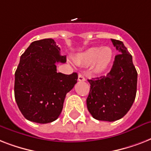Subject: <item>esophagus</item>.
Listing matches in <instances>:
<instances>
[{"instance_id": "obj_1", "label": "esophagus", "mask_w": 151, "mask_h": 151, "mask_svg": "<svg viewBox=\"0 0 151 151\" xmlns=\"http://www.w3.org/2000/svg\"><path fill=\"white\" fill-rule=\"evenodd\" d=\"M78 81H85V76L83 75V74H81V73H79V74H78Z\"/></svg>"}]
</instances>
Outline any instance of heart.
I'll return each instance as SVG.
<instances>
[{"label":"heart","mask_w":151,"mask_h":151,"mask_svg":"<svg viewBox=\"0 0 151 151\" xmlns=\"http://www.w3.org/2000/svg\"><path fill=\"white\" fill-rule=\"evenodd\" d=\"M113 58V52L109 47H93L80 54L76 59L79 65H90L93 63L96 72L101 73L110 65Z\"/></svg>","instance_id":"heart-1"}]
</instances>
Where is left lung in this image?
<instances>
[{"mask_svg":"<svg viewBox=\"0 0 151 151\" xmlns=\"http://www.w3.org/2000/svg\"><path fill=\"white\" fill-rule=\"evenodd\" d=\"M120 54L115 56L106 76L88 80L90 92L87 107L95 119L114 122L124 117L133 104L137 88V71L132 56L123 42L111 39Z\"/></svg>","mask_w":151,"mask_h":151,"instance_id":"obj_1","label":"left lung"}]
</instances>
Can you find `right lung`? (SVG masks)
Listing matches in <instances>:
<instances>
[{
    "label": "right lung",
    "instance_id": "right-lung-1",
    "mask_svg": "<svg viewBox=\"0 0 151 151\" xmlns=\"http://www.w3.org/2000/svg\"><path fill=\"white\" fill-rule=\"evenodd\" d=\"M52 38L32 42L20 57L15 73V99L26 119L46 124L59 117L78 73H57L55 63H65Z\"/></svg>",
    "mask_w": 151,
    "mask_h": 151
}]
</instances>
